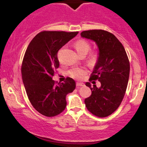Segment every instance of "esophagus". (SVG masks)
<instances>
[{
  "instance_id": "34e87169",
  "label": "esophagus",
  "mask_w": 147,
  "mask_h": 147,
  "mask_svg": "<svg viewBox=\"0 0 147 147\" xmlns=\"http://www.w3.org/2000/svg\"><path fill=\"white\" fill-rule=\"evenodd\" d=\"M84 84L83 83H79V82H77V84H76V86H77V88H79V87H81V86H84Z\"/></svg>"
}]
</instances>
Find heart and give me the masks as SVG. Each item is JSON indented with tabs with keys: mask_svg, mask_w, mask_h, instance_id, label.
<instances>
[{
	"mask_svg": "<svg viewBox=\"0 0 147 147\" xmlns=\"http://www.w3.org/2000/svg\"><path fill=\"white\" fill-rule=\"evenodd\" d=\"M75 48L79 55H86L90 50L91 47L90 45L85 40H79L75 43ZM97 59H98V54L96 53H92L90 55L89 60L90 62H95ZM86 72V70L84 68L76 67V68L70 69L68 71V74L72 78L75 79H81L84 77Z\"/></svg>",
	"mask_w": 147,
	"mask_h": 147,
	"instance_id": "b5f03b06",
	"label": "heart"
}]
</instances>
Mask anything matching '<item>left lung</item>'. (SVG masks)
Returning <instances> with one entry per match:
<instances>
[{
  "label": "left lung",
  "mask_w": 147,
  "mask_h": 147,
  "mask_svg": "<svg viewBox=\"0 0 147 147\" xmlns=\"http://www.w3.org/2000/svg\"><path fill=\"white\" fill-rule=\"evenodd\" d=\"M82 38L95 42L98 56L89 81H100V88L91 87L92 94L85 99L90 112L106 117L117 109L124 98L129 77L130 65L128 57L121 42L114 35L104 30H89L81 33Z\"/></svg>",
  "instance_id": "1"
}]
</instances>
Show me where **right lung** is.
Wrapping results in <instances>:
<instances>
[{
    "label": "right lung",
    "instance_id": "1",
    "mask_svg": "<svg viewBox=\"0 0 147 147\" xmlns=\"http://www.w3.org/2000/svg\"><path fill=\"white\" fill-rule=\"evenodd\" d=\"M78 33L42 31L26 50L21 68L24 88L33 107L47 117L62 112L66 107V95L75 89V81L70 77L56 84L52 77L59 66L58 51Z\"/></svg>",
    "mask_w": 147,
    "mask_h": 147
}]
</instances>
